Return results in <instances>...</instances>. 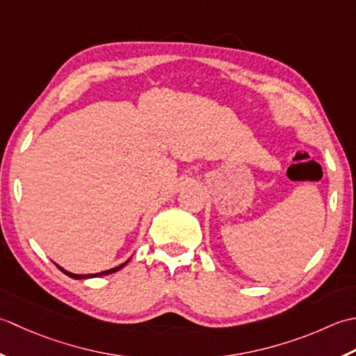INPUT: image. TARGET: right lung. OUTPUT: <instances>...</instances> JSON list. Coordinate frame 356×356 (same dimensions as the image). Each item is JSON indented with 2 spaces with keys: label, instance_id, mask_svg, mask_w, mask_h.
<instances>
[{
  "label": "right lung",
  "instance_id": "obj_1",
  "mask_svg": "<svg viewBox=\"0 0 356 356\" xmlns=\"http://www.w3.org/2000/svg\"><path fill=\"white\" fill-rule=\"evenodd\" d=\"M129 263V261H126L124 264H121V266H118V267H113V269H111V270H106V272H99V273H92V275H75V273H70V272H67V270H64L63 267H60V266H56L58 269H60L63 273H66L67 277H70V278H74V280H86V278H95V277H103V275H108V273H113V272H118L120 269H122V267H124L126 264Z\"/></svg>",
  "mask_w": 356,
  "mask_h": 356
}]
</instances>
